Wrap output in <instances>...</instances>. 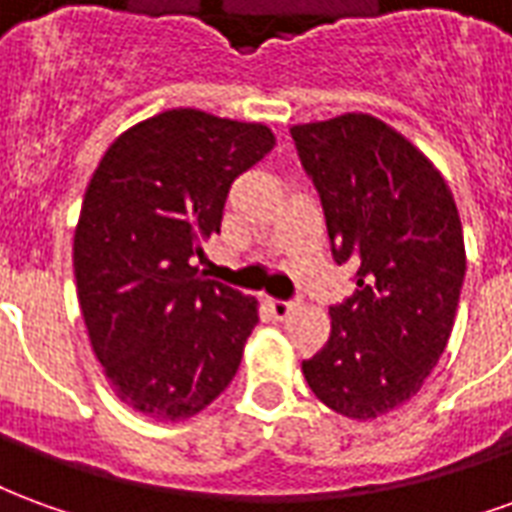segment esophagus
<instances>
[{"label":"esophagus","instance_id":"1","mask_svg":"<svg viewBox=\"0 0 512 512\" xmlns=\"http://www.w3.org/2000/svg\"><path fill=\"white\" fill-rule=\"evenodd\" d=\"M266 304H268V312H271L274 318H279V321H282V318H288L290 312L296 310V301L293 299H268Z\"/></svg>","mask_w":512,"mask_h":512}]
</instances>
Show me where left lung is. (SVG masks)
Returning <instances> with one entry per match:
<instances>
[{"instance_id":"left-lung-1","label":"left lung","mask_w":512,"mask_h":512,"mask_svg":"<svg viewBox=\"0 0 512 512\" xmlns=\"http://www.w3.org/2000/svg\"><path fill=\"white\" fill-rule=\"evenodd\" d=\"M318 189L334 260L356 290L329 310L332 334L301 362L315 397L376 419L417 395L447 348L466 274L461 216L441 172L370 115L293 126Z\"/></svg>"}]
</instances>
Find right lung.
Listing matches in <instances>:
<instances>
[{
  "label": "right lung",
  "instance_id": "obj_1",
  "mask_svg": "<svg viewBox=\"0 0 512 512\" xmlns=\"http://www.w3.org/2000/svg\"><path fill=\"white\" fill-rule=\"evenodd\" d=\"M271 128L169 109L109 145L73 235L90 343L117 397L145 417H194L233 381L257 301L191 266L219 233L233 180Z\"/></svg>",
  "mask_w": 512,
  "mask_h": 512
}]
</instances>
